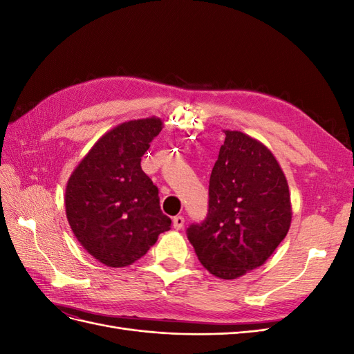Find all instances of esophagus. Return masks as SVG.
Instances as JSON below:
<instances>
[{
	"label": "esophagus",
	"mask_w": 354,
	"mask_h": 354,
	"mask_svg": "<svg viewBox=\"0 0 354 354\" xmlns=\"http://www.w3.org/2000/svg\"><path fill=\"white\" fill-rule=\"evenodd\" d=\"M173 226H174V229H176V230L183 229V226H185V218L181 217V216L174 217V218H173Z\"/></svg>",
	"instance_id": "obj_1"
}]
</instances>
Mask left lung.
Segmentation results:
<instances>
[{"label":"left lung","instance_id":"8db88e82","mask_svg":"<svg viewBox=\"0 0 354 354\" xmlns=\"http://www.w3.org/2000/svg\"><path fill=\"white\" fill-rule=\"evenodd\" d=\"M224 134L209 177L207 220L192 224L187 238L201 264L229 281L267 261L286 236L292 207L270 149L236 130Z\"/></svg>","mask_w":354,"mask_h":354}]
</instances>
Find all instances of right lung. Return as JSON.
Instances as JSON below:
<instances>
[{"mask_svg":"<svg viewBox=\"0 0 354 354\" xmlns=\"http://www.w3.org/2000/svg\"><path fill=\"white\" fill-rule=\"evenodd\" d=\"M162 127L156 116L116 125L94 143L68 180L69 226L82 248L104 266L133 264L169 230L158 187L140 165Z\"/></svg>","mask_w":354,"mask_h":354,"instance_id":"obj_1","label":"right lung"}]
</instances>
